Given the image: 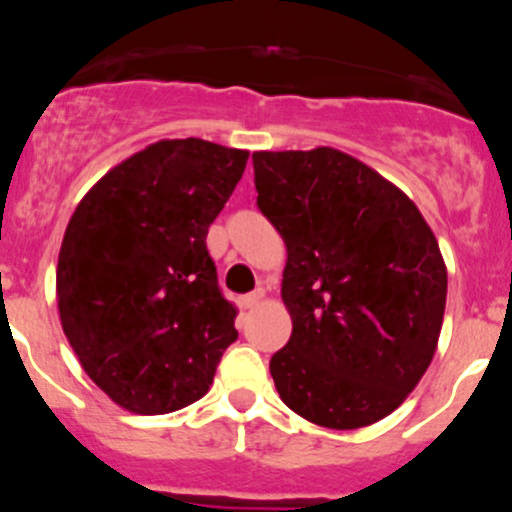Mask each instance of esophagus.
<instances>
[{"mask_svg": "<svg viewBox=\"0 0 512 512\" xmlns=\"http://www.w3.org/2000/svg\"><path fill=\"white\" fill-rule=\"evenodd\" d=\"M261 301H263V288H258V291L244 296V308H256Z\"/></svg>", "mask_w": 512, "mask_h": 512, "instance_id": "1", "label": "esophagus"}]
</instances>
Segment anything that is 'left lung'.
<instances>
[{"label": "left lung", "instance_id": "obj_1", "mask_svg": "<svg viewBox=\"0 0 512 512\" xmlns=\"http://www.w3.org/2000/svg\"><path fill=\"white\" fill-rule=\"evenodd\" d=\"M258 209L286 244L293 331L271 358L281 401L323 428L391 416L438 348L448 268L418 206L331 146L254 151Z\"/></svg>", "mask_w": 512, "mask_h": 512}]
</instances>
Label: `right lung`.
Wrapping results in <instances>:
<instances>
[{
  "label": "right lung",
  "instance_id": "add662e5",
  "mask_svg": "<svg viewBox=\"0 0 512 512\" xmlns=\"http://www.w3.org/2000/svg\"><path fill=\"white\" fill-rule=\"evenodd\" d=\"M246 161L214 141L161 139L106 171L69 219L59 321L86 376L124 411L199 401L239 336L206 234Z\"/></svg>",
  "mask_w": 512,
  "mask_h": 512
}]
</instances>
